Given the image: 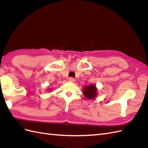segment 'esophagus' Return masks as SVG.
Returning <instances> with one entry per match:
<instances>
[{"instance_id":"1","label":"esophagus","mask_w":148,"mask_h":148,"mask_svg":"<svg viewBox=\"0 0 148 148\" xmlns=\"http://www.w3.org/2000/svg\"><path fill=\"white\" fill-rule=\"evenodd\" d=\"M69 82H74L75 79V78H73V77H70L69 79Z\"/></svg>"}]
</instances>
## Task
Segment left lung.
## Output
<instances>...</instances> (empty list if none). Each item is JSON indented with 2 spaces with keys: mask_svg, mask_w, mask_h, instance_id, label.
Masks as SVG:
<instances>
[{
  "mask_svg": "<svg viewBox=\"0 0 148 148\" xmlns=\"http://www.w3.org/2000/svg\"><path fill=\"white\" fill-rule=\"evenodd\" d=\"M83 91L84 95L88 99H91L96 96V88L95 85L93 84L89 85L88 86L84 88Z\"/></svg>",
  "mask_w": 148,
  "mask_h": 148,
  "instance_id": "left-lung-1",
  "label": "left lung"
}]
</instances>
